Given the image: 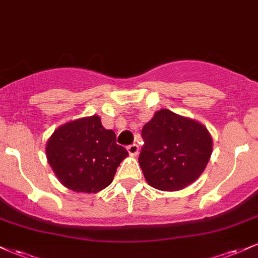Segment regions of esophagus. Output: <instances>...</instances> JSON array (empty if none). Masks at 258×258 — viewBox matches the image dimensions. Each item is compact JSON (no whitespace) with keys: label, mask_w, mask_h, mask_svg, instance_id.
<instances>
[{"label":"esophagus","mask_w":258,"mask_h":258,"mask_svg":"<svg viewBox=\"0 0 258 258\" xmlns=\"http://www.w3.org/2000/svg\"><path fill=\"white\" fill-rule=\"evenodd\" d=\"M127 152H128L131 156H137L139 153V147L137 144H131V146L127 147Z\"/></svg>","instance_id":"esophagus-1"}]
</instances>
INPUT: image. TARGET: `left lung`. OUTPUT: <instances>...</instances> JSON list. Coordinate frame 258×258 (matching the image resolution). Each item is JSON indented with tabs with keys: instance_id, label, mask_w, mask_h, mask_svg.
Instances as JSON below:
<instances>
[{
	"instance_id": "1",
	"label": "left lung",
	"mask_w": 258,
	"mask_h": 258,
	"mask_svg": "<svg viewBox=\"0 0 258 258\" xmlns=\"http://www.w3.org/2000/svg\"><path fill=\"white\" fill-rule=\"evenodd\" d=\"M144 146L138 162L153 188L176 191L191 184L205 170L212 138L204 125L161 109L142 130Z\"/></svg>"
}]
</instances>
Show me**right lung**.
I'll return each mask as SVG.
<instances>
[{"instance_id": "1", "label": "right lung", "mask_w": 258, "mask_h": 258, "mask_svg": "<svg viewBox=\"0 0 258 258\" xmlns=\"http://www.w3.org/2000/svg\"><path fill=\"white\" fill-rule=\"evenodd\" d=\"M46 155L60 183L74 191L98 193L114 179L120 162L128 155L105 130L98 115L70 121L55 130Z\"/></svg>"}]
</instances>
